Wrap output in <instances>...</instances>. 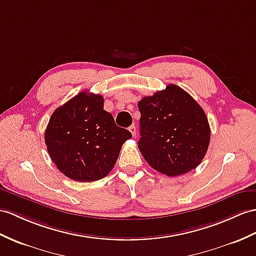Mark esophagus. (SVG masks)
<instances>
[{
	"mask_svg": "<svg viewBox=\"0 0 256 256\" xmlns=\"http://www.w3.org/2000/svg\"><path fill=\"white\" fill-rule=\"evenodd\" d=\"M129 132H132V134L134 136L136 134V127L134 126V124H132V126H130V127H129Z\"/></svg>",
	"mask_w": 256,
	"mask_h": 256,
	"instance_id": "esophagus-1",
	"label": "esophagus"
}]
</instances>
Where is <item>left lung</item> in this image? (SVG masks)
I'll return each mask as SVG.
<instances>
[{"label": "left lung", "instance_id": "left-lung-1", "mask_svg": "<svg viewBox=\"0 0 256 256\" xmlns=\"http://www.w3.org/2000/svg\"><path fill=\"white\" fill-rule=\"evenodd\" d=\"M138 146L148 164L167 176H179L201 163L210 129L203 108L176 84L144 96L138 103Z\"/></svg>", "mask_w": 256, "mask_h": 256}]
</instances>
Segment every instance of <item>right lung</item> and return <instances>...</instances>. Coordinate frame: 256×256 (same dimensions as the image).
I'll return each mask as SVG.
<instances>
[{
  "instance_id": "obj_1",
  "label": "right lung",
  "mask_w": 256,
  "mask_h": 256,
  "mask_svg": "<svg viewBox=\"0 0 256 256\" xmlns=\"http://www.w3.org/2000/svg\"><path fill=\"white\" fill-rule=\"evenodd\" d=\"M102 96L86 91L54 110L44 134L56 167L76 182H96L108 175L122 146L132 136L103 110Z\"/></svg>"
}]
</instances>
